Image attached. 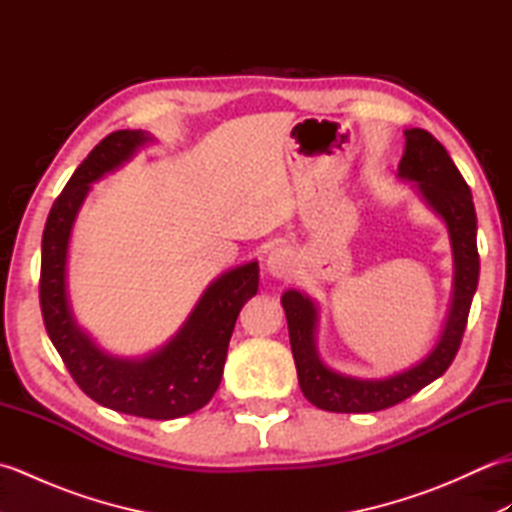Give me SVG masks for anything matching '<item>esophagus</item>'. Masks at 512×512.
<instances>
[{
  "mask_svg": "<svg viewBox=\"0 0 512 512\" xmlns=\"http://www.w3.org/2000/svg\"><path fill=\"white\" fill-rule=\"evenodd\" d=\"M295 266H297L295 253H292L288 246L273 248L266 259V270L277 279H288L292 273H295Z\"/></svg>",
  "mask_w": 512,
  "mask_h": 512,
  "instance_id": "34e87169",
  "label": "esophagus"
}]
</instances>
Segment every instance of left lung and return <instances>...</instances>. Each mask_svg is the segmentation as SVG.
Returning <instances> with one entry per match:
<instances>
[{
    "label": "left lung",
    "mask_w": 512,
    "mask_h": 512,
    "mask_svg": "<svg viewBox=\"0 0 512 512\" xmlns=\"http://www.w3.org/2000/svg\"><path fill=\"white\" fill-rule=\"evenodd\" d=\"M405 154L398 165V176L416 182L422 200L436 211L449 228L453 248V299L447 323L436 347L405 372L387 378H354L325 367L317 352V319L314 301L299 290H286L281 306L286 310L292 356H295L299 387L314 407L336 413H369L394 407L418 394L440 378L460 350L462 334L469 321L471 301L480 277L477 255V217L473 195L462 173L453 165L436 138L427 129H407Z\"/></svg>",
    "instance_id": "obj_1"
}]
</instances>
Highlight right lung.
<instances>
[{"mask_svg": "<svg viewBox=\"0 0 512 512\" xmlns=\"http://www.w3.org/2000/svg\"><path fill=\"white\" fill-rule=\"evenodd\" d=\"M149 140L154 138L140 129H121L105 136L72 173L43 228L39 301L50 341L85 394L129 416L173 420L202 409L220 387L237 314L257 295L259 266L248 262L217 277L178 334L143 358L107 354L76 325L65 292V264L76 213L90 184L121 167Z\"/></svg>", "mask_w": 512, "mask_h": 512, "instance_id": "obj_1", "label": "right lung"}]
</instances>
